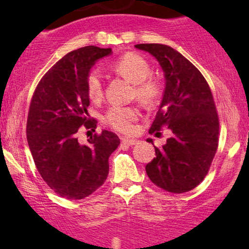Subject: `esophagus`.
Listing matches in <instances>:
<instances>
[{"label":"esophagus","instance_id":"1","mask_svg":"<svg viewBox=\"0 0 249 249\" xmlns=\"http://www.w3.org/2000/svg\"><path fill=\"white\" fill-rule=\"evenodd\" d=\"M139 141L137 139H130V138H122V144L127 145V146H132V145L138 144Z\"/></svg>","mask_w":249,"mask_h":249}]
</instances>
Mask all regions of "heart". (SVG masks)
I'll return each mask as SVG.
<instances>
[{
    "mask_svg": "<svg viewBox=\"0 0 249 249\" xmlns=\"http://www.w3.org/2000/svg\"><path fill=\"white\" fill-rule=\"evenodd\" d=\"M117 75L134 84V96L147 107H156L161 102L165 85L161 78L151 73V65L144 57L134 53H126L111 64ZM87 93L91 101H99L103 96V84L99 72L90 70L85 78ZM139 118L138 108L133 107H111L103 119L110 127L123 133L133 131V123Z\"/></svg>",
    "mask_w": 249,
    "mask_h": 249,
    "instance_id": "heart-1",
    "label": "heart"
}]
</instances>
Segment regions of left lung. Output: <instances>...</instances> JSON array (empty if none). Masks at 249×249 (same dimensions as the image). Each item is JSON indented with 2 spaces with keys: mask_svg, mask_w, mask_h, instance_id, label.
<instances>
[{
  "mask_svg": "<svg viewBox=\"0 0 249 249\" xmlns=\"http://www.w3.org/2000/svg\"><path fill=\"white\" fill-rule=\"evenodd\" d=\"M136 48L156 57L166 79L160 107L148 132L159 136L162 127L172 132L164 146H154L156 158L145 170L164 191L188 192L207 176L218 150L219 117L212 91L201 72L173 48L157 43Z\"/></svg>",
  "mask_w": 249,
  "mask_h": 249,
  "instance_id": "8db88e82",
  "label": "left lung"
}]
</instances>
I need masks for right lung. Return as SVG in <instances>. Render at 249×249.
<instances>
[{
    "instance_id": "1",
    "label": "right lung",
    "mask_w": 249,
    "mask_h": 249,
    "mask_svg": "<svg viewBox=\"0 0 249 249\" xmlns=\"http://www.w3.org/2000/svg\"><path fill=\"white\" fill-rule=\"evenodd\" d=\"M110 48H81L51 67L34 91L27 119V139L39 174L53 192L70 200L84 199L107 178L108 157L121 144L103 130L78 141L79 131L95 132L97 121L88 115L90 99L85 78Z\"/></svg>"
}]
</instances>
